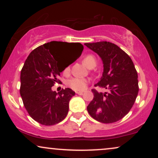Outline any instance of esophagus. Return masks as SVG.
<instances>
[{
	"label": "esophagus",
	"instance_id": "1",
	"mask_svg": "<svg viewBox=\"0 0 158 158\" xmlns=\"http://www.w3.org/2000/svg\"><path fill=\"white\" fill-rule=\"evenodd\" d=\"M75 93H76V94H78V95H82V94H83V91H76Z\"/></svg>",
	"mask_w": 158,
	"mask_h": 158
}]
</instances>
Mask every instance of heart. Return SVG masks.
Wrapping results in <instances>:
<instances>
[{"label": "heart", "instance_id": "b5f03b06", "mask_svg": "<svg viewBox=\"0 0 158 158\" xmlns=\"http://www.w3.org/2000/svg\"><path fill=\"white\" fill-rule=\"evenodd\" d=\"M83 62L86 67L89 68L96 65V60L94 56L92 55H85L83 58ZM69 71H70V68H66L64 70V74H68ZM87 84V80L85 78H81V77H73V78L70 79L67 82V85H68V87L72 88L74 90H77V91L85 89Z\"/></svg>", "mask_w": 158, "mask_h": 158}]
</instances>
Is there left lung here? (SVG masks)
I'll return each instance as SVG.
<instances>
[{
    "mask_svg": "<svg viewBox=\"0 0 158 158\" xmlns=\"http://www.w3.org/2000/svg\"><path fill=\"white\" fill-rule=\"evenodd\" d=\"M85 45L103 62L102 77L96 86L109 90L101 93L92 90L94 99L87 107L88 113L99 122H117L129 113L139 91L135 64L124 51L111 42L85 43Z\"/></svg>",
    "mask_w": 158,
    "mask_h": 158,
    "instance_id": "obj_1",
    "label": "left lung"
}]
</instances>
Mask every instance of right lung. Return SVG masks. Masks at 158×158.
<instances>
[{"mask_svg": "<svg viewBox=\"0 0 158 158\" xmlns=\"http://www.w3.org/2000/svg\"><path fill=\"white\" fill-rule=\"evenodd\" d=\"M83 50L81 43L52 41L38 47L28 56L21 71L20 94L27 112L36 122L51 126L66 117L69 101L75 92L65 88L56 93L52 87L60 82V73L73 63L63 62L61 57L75 52L73 62Z\"/></svg>", "mask_w": 158, "mask_h": 158, "instance_id": "add662e5", "label": "right lung"}]
</instances>
